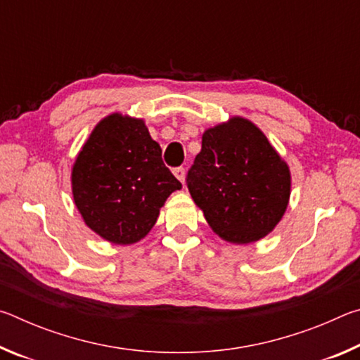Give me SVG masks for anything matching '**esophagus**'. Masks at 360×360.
Instances as JSON below:
<instances>
[{
  "mask_svg": "<svg viewBox=\"0 0 360 360\" xmlns=\"http://www.w3.org/2000/svg\"><path fill=\"white\" fill-rule=\"evenodd\" d=\"M173 173H174L176 178H178L182 182V184H184V181H186V169L182 168V167H178V168L173 169Z\"/></svg>",
  "mask_w": 360,
  "mask_h": 360,
  "instance_id": "esophagus-1",
  "label": "esophagus"
}]
</instances>
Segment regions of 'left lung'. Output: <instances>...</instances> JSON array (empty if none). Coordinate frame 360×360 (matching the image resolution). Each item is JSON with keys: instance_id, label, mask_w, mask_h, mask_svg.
<instances>
[{"instance_id": "left-lung-1", "label": "left lung", "mask_w": 360, "mask_h": 360, "mask_svg": "<svg viewBox=\"0 0 360 360\" xmlns=\"http://www.w3.org/2000/svg\"><path fill=\"white\" fill-rule=\"evenodd\" d=\"M186 182L211 229L236 245L270 233L290 195L289 167L264 133L243 117L203 133Z\"/></svg>"}]
</instances>
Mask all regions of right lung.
Listing matches in <instances>:
<instances>
[{"label":"right lung","instance_id":"obj_1","mask_svg":"<svg viewBox=\"0 0 360 360\" xmlns=\"http://www.w3.org/2000/svg\"><path fill=\"white\" fill-rule=\"evenodd\" d=\"M71 182L85 224L115 245L144 238L169 193L182 187L144 122L122 114L95 127L76 158Z\"/></svg>","mask_w":360,"mask_h":360}]
</instances>
